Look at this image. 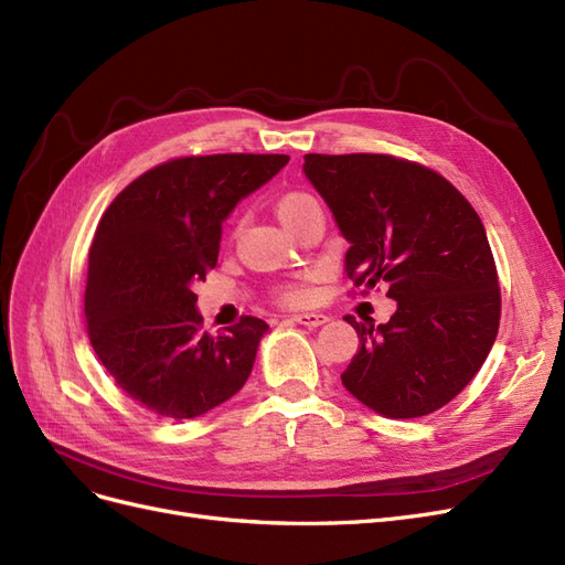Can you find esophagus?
<instances>
[{
  "mask_svg": "<svg viewBox=\"0 0 565 565\" xmlns=\"http://www.w3.org/2000/svg\"><path fill=\"white\" fill-rule=\"evenodd\" d=\"M290 321L298 323V326H307V328H319L328 321L326 315H315V311H307V315H294Z\"/></svg>",
  "mask_w": 565,
  "mask_h": 565,
  "instance_id": "esophagus-1",
  "label": "esophagus"
}]
</instances>
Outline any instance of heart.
Wrapping results in <instances>:
<instances>
[{"mask_svg": "<svg viewBox=\"0 0 565 565\" xmlns=\"http://www.w3.org/2000/svg\"><path fill=\"white\" fill-rule=\"evenodd\" d=\"M315 206H319V204L309 193L294 191V193H286V195L279 198L277 216L286 225V223L296 221L300 214L309 212V209H315ZM311 296H315V288H311V277H302L298 281H290V284H286L277 290V298L284 305H305V302L311 300Z\"/></svg>", "mask_w": 565, "mask_h": 565, "instance_id": "b5f03b06", "label": "heart"}]
</instances>
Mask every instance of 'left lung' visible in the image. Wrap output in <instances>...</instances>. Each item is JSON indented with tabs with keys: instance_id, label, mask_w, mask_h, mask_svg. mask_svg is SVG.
Here are the masks:
<instances>
[{
	"instance_id": "left-lung-1",
	"label": "left lung",
	"mask_w": 565,
	"mask_h": 565,
	"mask_svg": "<svg viewBox=\"0 0 565 565\" xmlns=\"http://www.w3.org/2000/svg\"><path fill=\"white\" fill-rule=\"evenodd\" d=\"M302 172L349 242L344 271L398 302L388 323H359L342 384L388 419L445 407L484 365L498 335L500 288L472 204L424 164L382 153H307Z\"/></svg>"
}]
</instances>
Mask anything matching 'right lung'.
<instances>
[{
    "instance_id": "1",
    "label": "right lung",
    "mask_w": 565,
    "mask_h": 565,
    "mask_svg": "<svg viewBox=\"0 0 565 565\" xmlns=\"http://www.w3.org/2000/svg\"><path fill=\"white\" fill-rule=\"evenodd\" d=\"M288 156L221 153L162 162L104 212L88 254L86 321L102 365L135 403L193 419L246 384L267 323L202 330L195 284L216 267L223 221Z\"/></svg>"
}]
</instances>
